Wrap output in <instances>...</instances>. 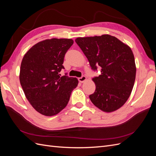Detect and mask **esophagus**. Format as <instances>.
Here are the masks:
<instances>
[{
  "label": "esophagus",
  "instance_id": "1",
  "mask_svg": "<svg viewBox=\"0 0 156 156\" xmlns=\"http://www.w3.org/2000/svg\"><path fill=\"white\" fill-rule=\"evenodd\" d=\"M78 79H79V81L80 83H84V81H86V80H87V77H86L85 76H82L81 77H79Z\"/></svg>",
  "mask_w": 156,
  "mask_h": 156
}]
</instances>
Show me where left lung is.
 Wrapping results in <instances>:
<instances>
[{"mask_svg": "<svg viewBox=\"0 0 156 156\" xmlns=\"http://www.w3.org/2000/svg\"><path fill=\"white\" fill-rule=\"evenodd\" d=\"M75 42L91 68L101 69V74L92 79L96 90L89 96L90 100L105 112L119 109L129 98L135 80L136 66L131 48L108 34L77 37Z\"/></svg>", "mask_w": 156, "mask_h": 156, "instance_id": "8db88e82", "label": "left lung"}]
</instances>
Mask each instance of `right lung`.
<instances>
[{"label":"right lung","mask_w":156,"mask_h":156,"mask_svg":"<svg viewBox=\"0 0 156 156\" xmlns=\"http://www.w3.org/2000/svg\"><path fill=\"white\" fill-rule=\"evenodd\" d=\"M73 44L72 39L43 40L33 45L23 58L21 85L30 105L44 116H54L64 109L78 84L77 78L60 74L64 69V55Z\"/></svg>","instance_id":"right-lung-1"}]
</instances>
